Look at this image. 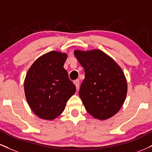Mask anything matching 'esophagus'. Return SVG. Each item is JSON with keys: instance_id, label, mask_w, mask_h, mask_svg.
<instances>
[{"instance_id": "esophagus-1", "label": "esophagus", "mask_w": 152, "mask_h": 152, "mask_svg": "<svg viewBox=\"0 0 152 152\" xmlns=\"http://www.w3.org/2000/svg\"><path fill=\"white\" fill-rule=\"evenodd\" d=\"M74 83L76 87V90H78V88H79V80H76Z\"/></svg>"}]
</instances>
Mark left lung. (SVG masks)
I'll return each mask as SVG.
<instances>
[{
    "mask_svg": "<svg viewBox=\"0 0 152 152\" xmlns=\"http://www.w3.org/2000/svg\"><path fill=\"white\" fill-rule=\"evenodd\" d=\"M74 55L85 71L78 94L88 113L101 120L115 115L123 105L127 92L122 69L99 49L75 50Z\"/></svg>",
    "mask_w": 152,
    "mask_h": 152,
    "instance_id": "8db88e82",
    "label": "left lung"
}]
</instances>
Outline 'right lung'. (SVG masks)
<instances>
[{
    "instance_id": "obj_1",
    "label": "right lung",
    "mask_w": 152,
    "mask_h": 152,
    "mask_svg": "<svg viewBox=\"0 0 152 152\" xmlns=\"http://www.w3.org/2000/svg\"><path fill=\"white\" fill-rule=\"evenodd\" d=\"M67 54L49 52L39 57L27 71L24 82L30 107L39 118L54 120L63 113L76 86L64 68Z\"/></svg>"
}]
</instances>
